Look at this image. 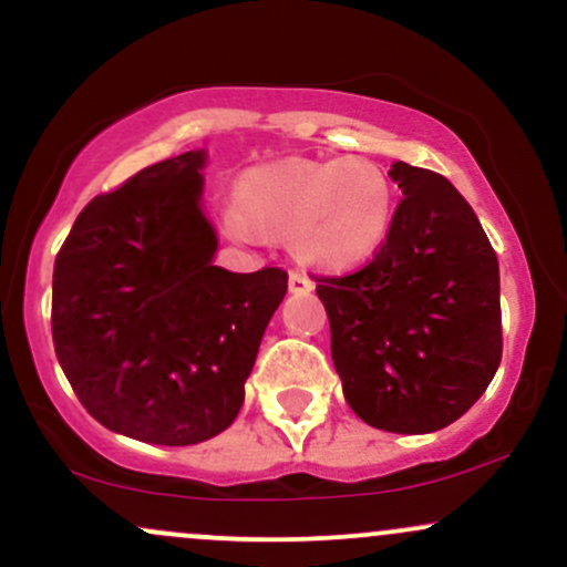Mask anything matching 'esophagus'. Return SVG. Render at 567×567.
<instances>
[{
  "instance_id": "1",
  "label": "esophagus",
  "mask_w": 567,
  "mask_h": 567,
  "mask_svg": "<svg viewBox=\"0 0 567 567\" xmlns=\"http://www.w3.org/2000/svg\"><path fill=\"white\" fill-rule=\"evenodd\" d=\"M289 291L291 295H308V291H313V281L302 272H289Z\"/></svg>"
}]
</instances>
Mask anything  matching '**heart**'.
<instances>
[{"label": "heart", "mask_w": 567, "mask_h": 567, "mask_svg": "<svg viewBox=\"0 0 567 567\" xmlns=\"http://www.w3.org/2000/svg\"><path fill=\"white\" fill-rule=\"evenodd\" d=\"M396 214V189L367 157H284L257 165L227 195L221 221L246 244L289 233V249L318 270H351L383 249Z\"/></svg>", "instance_id": "heart-1"}]
</instances>
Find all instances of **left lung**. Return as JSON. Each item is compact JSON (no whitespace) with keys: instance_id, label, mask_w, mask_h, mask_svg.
<instances>
[{"instance_id":"1","label":"left lung","mask_w":567,"mask_h":567,"mask_svg":"<svg viewBox=\"0 0 567 567\" xmlns=\"http://www.w3.org/2000/svg\"><path fill=\"white\" fill-rule=\"evenodd\" d=\"M404 200L359 272L318 278L346 402L391 434H431L485 393L501 364L498 257L463 195L393 163Z\"/></svg>"}]
</instances>
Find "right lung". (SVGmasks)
<instances>
[{
	"mask_svg": "<svg viewBox=\"0 0 567 567\" xmlns=\"http://www.w3.org/2000/svg\"><path fill=\"white\" fill-rule=\"evenodd\" d=\"M206 150L150 165L82 208L53 270V342L101 425L184 447L230 429L286 295L281 267H216Z\"/></svg>",
	"mask_w": 567,
	"mask_h": 567,
	"instance_id": "right-lung-1",
	"label": "right lung"
}]
</instances>
